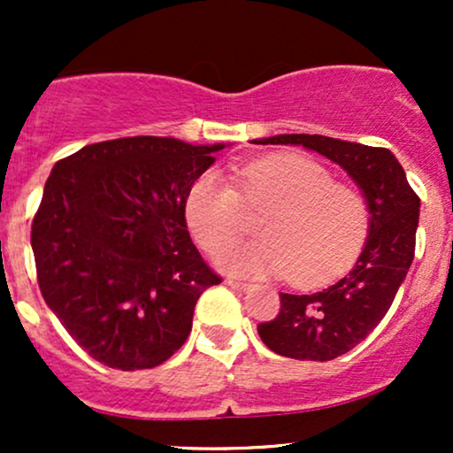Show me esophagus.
Returning a JSON list of instances; mask_svg holds the SVG:
<instances>
[{"label": "esophagus", "mask_w": 453, "mask_h": 453, "mask_svg": "<svg viewBox=\"0 0 453 453\" xmlns=\"http://www.w3.org/2000/svg\"><path fill=\"white\" fill-rule=\"evenodd\" d=\"M226 283L230 285L232 289H238V292H244V289H249V288H251V285H249V283H244V280H236V279H227Z\"/></svg>", "instance_id": "esophagus-1"}]
</instances>
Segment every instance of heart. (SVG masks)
I'll use <instances>...</instances> for the list:
<instances>
[{
    "instance_id": "1",
    "label": "heart",
    "mask_w": 453,
    "mask_h": 453,
    "mask_svg": "<svg viewBox=\"0 0 453 453\" xmlns=\"http://www.w3.org/2000/svg\"><path fill=\"white\" fill-rule=\"evenodd\" d=\"M264 241L219 257L234 274H279L298 288H317L345 273L371 232V206L357 187L336 183L321 164L294 153L268 155L234 173L197 176L185 197V223L211 256L244 232V211L263 212Z\"/></svg>"
}]
</instances>
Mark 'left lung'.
I'll return each mask as SVG.
<instances>
[{
    "mask_svg": "<svg viewBox=\"0 0 453 453\" xmlns=\"http://www.w3.org/2000/svg\"><path fill=\"white\" fill-rule=\"evenodd\" d=\"M259 144H300L360 185L371 206V232L356 266L315 294H280L274 319L257 326L268 349L294 360L327 362L362 342L379 326L407 277L415 253L419 197L392 150L317 134H280Z\"/></svg>",
    "mask_w": 453,
    "mask_h": 453,
    "instance_id": "8db88e82",
    "label": "left lung"
}]
</instances>
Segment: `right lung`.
I'll return each instance as SVG.
<instances>
[{
	"mask_svg": "<svg viewBox=\"0 0 453 453\" xmlns=\"http://www.w3.org/2000/svg\"><path fill=\"white\" fill-rule=\"evenodd\" d=\"M223 144L136 136L59 159L31 223L44 303L97 362L153 368L180 349L221 277L191 242L185 197Z\"/></svg>",
	"mask_w": 453,
	"mask_h": 453,
	"instance_id": "obj_1",
	"label": "right lung"
}]
</instances>
